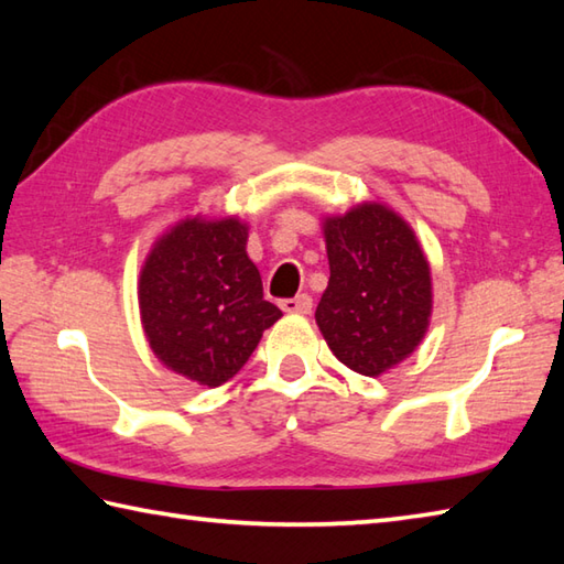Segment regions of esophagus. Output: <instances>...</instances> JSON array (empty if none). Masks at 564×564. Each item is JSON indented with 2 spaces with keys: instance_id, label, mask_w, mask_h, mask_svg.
<instances>
[{
  "instance_id": "34e87169",
  "label": "esophagus",
  "mask_w": 564,
  "mask_h": 564,
  "mask_svg": "<svg viewBox=\"0 0 564 564\" xmlns=\"http://www.w3.org/2000/svg\"><path fill=\"white\" fill-rule=\"evenodd\" d=\"M281 310L289 315H307L310 310H313V297H310L307 293L295 295V297H285V301H281Z\"/></svg>"
}]
</instances>
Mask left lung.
Segmentation results:
<instances>
[{
	"label": "left lung",
	"mask_w": 564,
	"mask_h": 564,
	"mask_svg": "<svg viewBox=\"0 0 564 564\" xmlns=\"http://www.w3.org/2000/svg\"><path fill=\"white\" fill-rule=\"evenodd\" d=\"M322 230L329 283L317 327L344 366L376 378L424 339L434 305L429 261L412 227L376 200L329 215Z\"/></svg>",
	"instance_id": "obj_1"
}]
</instances>
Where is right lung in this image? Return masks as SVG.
Instances as JSON below:
<instances>
[{
    "label": "right lung",
    "instance_id": "add662e5",
    "mask_svg": "<svg viewBox=\"0 0 564 564\" xmlns=\"http://www.w3.org/2000/svg\"><path fill=\"white\" fill-rule=\"evenodd\" d=\"M239 218H186L170 227L142 263L140 322L160 361L218 388L237 376L281 310L263 301Z\"/></svg>",
    "mask_w": 564,
    "mask_h": 564
}]
</instances>
